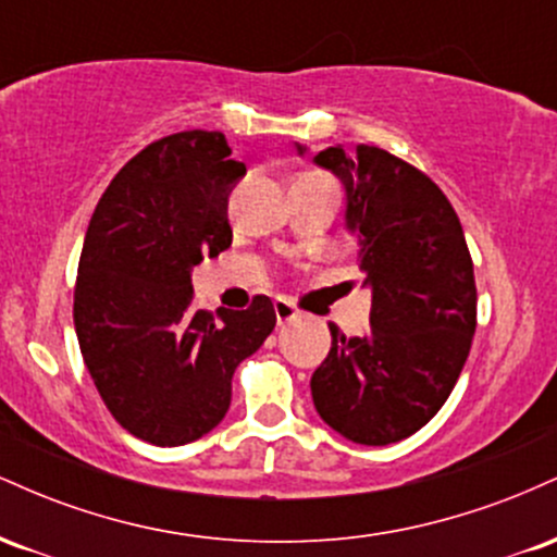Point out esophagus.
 <instances>
[{
    "label": "esophagus",
    "instance_id": "34e87169",
    "mask_svg": "<svg viewBox=\"0 0 557 557\" xmlns=\"http://www.w3.org/2000/svg\"><path fill=\"white\" fill-rule=\"evenodd\" d=\"M274 317H277L280 327H285V324L296 322L298 309L287 298H274Z\"/></svg>",
    "mask_w": 557,
    "mask_h": 557
}]
</instances>
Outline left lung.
<instances>
[{"label": "left lung", "mask_w": 557, "mask_h": 557, "mask_svg": "<svg viewBox=\"0 0 557 557\" xmlns=\"http://www.w3.org/2000/svg\"><path fill=\"white\" fill-rule=\"evenodd\" d=\"M314 162L345 185L372 314L354 337L330 324L311 398L343 437L398 443L443 408L474 341L476 283L461 220L432 177L385 149L330 146Z\"/></svg>", "instance_id": "1"}]
</instances>
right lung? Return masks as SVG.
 <instances>
[{
  "label": "right lung",
  "instance_id": "obj_1",
  "mask_svg": "<svg viewBox=\"0 0 557 557\" xmlns=\"http://www.w3.org/2000/svg\"><path fill=\"white\" fill-rule=\"evenodd\" d=\"M220 131L172 133L125 164L96 203L75 280L78 345L123 430L194 443L230 408L235 367L274 330V306L196 309L190 270L227 251V198L246 175Z\"/></svg>",
  "mask_w": 557,
  "mask_h": 557
}]
</instances>
